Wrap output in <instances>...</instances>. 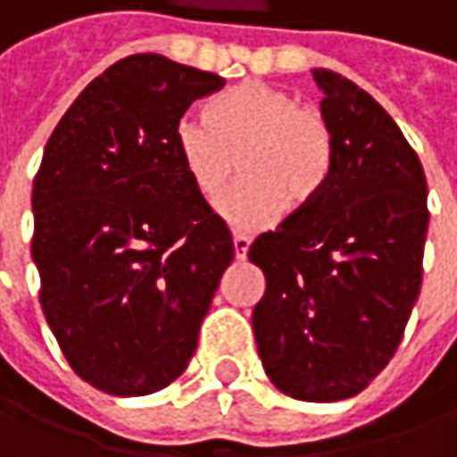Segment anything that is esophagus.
Returning a JSON list of instances; mask_svg holds the SVG:
<instances>
[{
  "label": "esophagus",
  "mask_w": 457,
  "mask_h": 457,
  "mask_svg": "<svg viewBox=\"0 0 457 457\" xmlns=\"http://www.w3.org/2000/svg\"><path fill=\"white\" fill-rule=\"evenodd\" d=\"M232 245H235V255L243 261V258H245V253H248L251 237H245V235H232Z\"/></svg>",
  "instance_id": "34e87169"
}]
</instances>
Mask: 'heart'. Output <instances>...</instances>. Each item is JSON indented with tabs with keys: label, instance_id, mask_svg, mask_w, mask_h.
I'll list each match as a JSON object with an SVG mask.
<instances>
[{
	"label": "heart",
	"instance_id": "obj_1",
	"mask_svg": "<svg viewBox=\"0 0 457 457\" xmlns=\"http://www.w3.org/2000/svg\"><path fill=\"white\" fill-rule=\"evenodd\" d=\"M175 149L206 202L225 194L240 160L245 183L222 202L235 228L269 222L282 204L292 212L308 206L334 162V137L320 111L266 82H245L214 97L206 119L183 116L175 123Z\"/></svg>",
	"mask_w": 457,
	"mask_h": 457
}]
</instances>
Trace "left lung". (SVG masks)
Listing matches in <instances>:
<instances>
[{"mask_svg":"<svg viewBox=\"0 0 457 457\" xmlns=\"http://www.w3.org/2000/svg\"><path fill=\"white\" fill-rule=\"evenodd\" d=\"M334 137L320 194L248 251L266 277L253 334L269 380L312 403L357 395L395 354L421 287L427 178L386 108L315 69Z\"/></svg>","mask_w":457,"mask_h":457,"instance_id":"8db88e82","label":"left lung"}]
</instances>
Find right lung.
<instances>
[{
	"mask_svg": "<svg viewBox=\"0 0 457 457\" xmlns=\"http://www.w3.org/2000/svg\"><path fill=\"white\" fill-rule=\"evenodd\" d=\"M220 74L134 54L69 105L33 180L41 308L69 367L111 395H147L188 367L235 245L175 149Z\"/></svg>",
	"mask_w": 457,
	"mask_h": 457,
	"instance_id": "1",
	"label": "right lung"
}]
</instances>
